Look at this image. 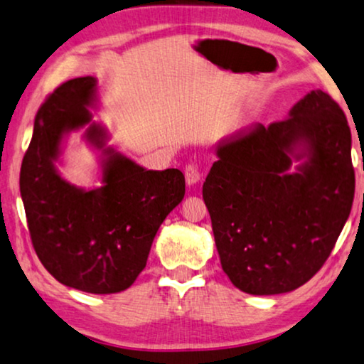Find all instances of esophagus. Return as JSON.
I'll return each mask as SVG.
<instances>
[{"mask_svg":"<svg viewBox=\"0 0 364 364\" xmlns=\"http://www.w3.org/2000/svg\"><path fill=\"white\" fill-rule=\"evenodd\" d=\"M185 178L188 185H196L198 181L201 179V171L198 168V164L195 163H188L185 166Z\"/></svg>","mask_w":364,"mask_h":364,"instance_id":"34e87169","label":"esophagus"}]
</instances>
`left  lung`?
Segmentation results:
<instances>
[{
  "label": "left lung",
  "mask_w": 364,
  "mask_h": 364,
  "mask_svg": "<svg viewBox=\"0 0 364 364\" xmlns=\"http://www.w3.org/2000/svg\"><path fill=\"white\" fill-rule=\"evenodd\" d=\"M298 142L310 159L288 173ZM216 154L203 200L223 271L250 294L303 287L331 255L355 198L351 132L340 105L311 91L289 118L256 124Z\"/></svg>",
  "instance_id": "left-lung-1"
}]
</instances>
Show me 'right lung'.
Masks as SVG:
<instances>
[{
	"label": "right lung",
	"mask_w": 364,
	"mask_h": 364,
	"mask_svg": "<svg viewBox=\"0 0 364 364\" xmlns=\"http://www.w3.org/2000/svg\"><path fill=\"white\" fill-rule=\"evenodd\" d=\"M95 86V77H75L46 96L23 158L19 191L33 248L50 274L70 288L109 294L132 287L144 269L156 231L185 196V176L174 168L146 171L108 149L98 190H77L61 179L53 161L63 134L90 123L86 106ZM88 138L103 146L96 126Z\"/></svg>",
	"instance_id": "1"
}]
</instances>
